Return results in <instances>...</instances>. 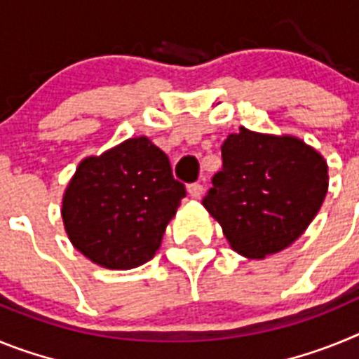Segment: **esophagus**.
Returning <instances> with one entry per match:
<instances>
[{"label": "esophagus", "mask_w": 359, "mask_h": 359, "mask_svg": "<svg viewBox=\"0 0 359 359\" xmlns=\"http://www.w3.org/2000/svg\"><path fill=\"white\" fill-rule=\"evenodd\" d=\"M203 190H205V187H203L201 182L190 183V185H189V194H190V198L199 199V198H201V196H203Z\"/></svg>", "instance_id": "34e87169"}]
</instances>
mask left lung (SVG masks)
Instances as JSON below:
<instances>
[{
  "label": "left lung",
  "instance_id": "left-lung-1",
  "mask_svg": "<svg viewBox=\"0 0 359 359\" xmlns=\"http://www.w3.org/2000/svg\"><path fill=\"white\" fill-rule=\"evenodd\" d=\"M223 169L212 177L203 207L230 246L248 259L278 253L318 214L329 176L322 154L294 136L241 128L221 145Z\"/></svg>",
  "mask_w": 359,
  "mask_h": 359
}]
</instances>
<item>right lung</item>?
<instances>
[{
	"label": "right lung",
	"instance_id": "add662e5",
	"mask_svg": "<svg viewBox=\"0 0 359 359\" xmlns=\"http://www.w3.org/2000/svg\"><path fill=\"white\" fill-rule=\"evenodd\" d=\"M185 194L167 154L138 136L79 163L61 214L82 255L107 269H131L154 257Z\"/></svg>",
	"mask_w": 359,
	"mask_h": 359
}]
</instances>
